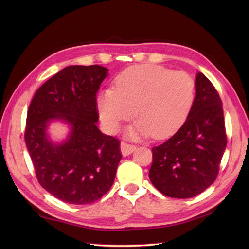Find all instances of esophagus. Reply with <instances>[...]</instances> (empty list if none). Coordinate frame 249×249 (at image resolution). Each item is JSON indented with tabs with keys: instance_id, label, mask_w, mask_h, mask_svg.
Returning a JSON list of instances; mask_svg holds the SVG:
<instances>
[{
	"instance_id": "34e87169",
	"label": "esophagus",
	"mask_w": 249,
	"mask_h": 249,
	"mask_svg": "<svg viewBox=\"0 0 249 249\" xmlns=\"http://www.w3.org/2000/svg\"><path fill=\"white\" fill-rule=\"evenodd\" d=\"M135 149H136V146L135 145L129 144V143H125V142L120 143V150H122V154L124 157L131 155Z\"/></svg>"
}]
</instances>
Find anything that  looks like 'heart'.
I'll return each mask as SVG.
<instances>
[{
  "instance_id": "obj_1",
  "label": "heart",
  "mask_w": 249,
  "mask_h": 249,
  "mask_svg": "<svg viewBox=\"0 0 249 249\" xmlns=\"http://www.w3.org/2000/svg\"><path fill=\"white\" fill-rule=\"evenodd\" d=\"M194 100L195 84L188 73L161 65L140 64L118 73L114 88L97 94L96 108L111 133H115L135 112L138 119L127 130L130 137L153 135L156 139H166L184 125Z\"/></svg>"
}]
</instances>
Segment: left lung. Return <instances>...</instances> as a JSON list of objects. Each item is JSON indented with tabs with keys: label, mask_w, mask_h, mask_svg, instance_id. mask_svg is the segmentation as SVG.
Masks as SVG:
<instances>
[{
	"label": "left lung",
	"mask_w": 249,
	"mask_h": 249,
	"mask_svg": "<svg viewBox=\"0 0 249 249\" xmlns=\"http://www.w3.org/2000/svg\"><path fill=\"white\" fill-rule=\"evenodd\" d=\"M227 147L222 103L201 72L195 78V100L186 123L159 146L153 147L148 177L161 193L190 198L214 183Z\"/></svg>",
	"instance_id": "8db88e82"
}]
</instances>
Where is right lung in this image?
Returning a JSON list of instances; mask_svg holds the SVG:
<instances>
[{
  "mask_svg": "<svg viewBox=\"0 0 249 249\" xmlns=\"http://www.w3.org/2000/svg\"><path fill=\"white\" fill-rule=\"evenodd\" d=\"M107 76L101 65L67 66L40 86L30 104L25 141L37 179L67 203L88 205L104 196L123 157L119 141L96 126V92ZM55 120L70 127L62 142L47 133Z\"/></svg>",
  "mask_w": 249,
  "mask_h": 249,
  "instance_id": "right-lung-1",
  "label": "right lung"
}]
</instances>
